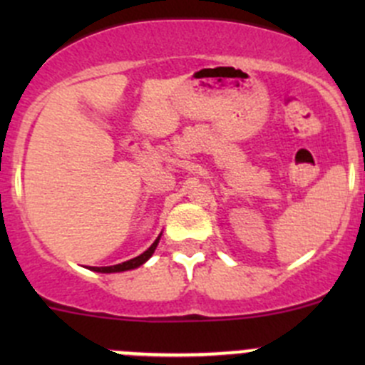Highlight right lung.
Wrapping results in <instances>:
<instances>
[{"mask_svg":"<svg viewBox=\"0 0 365 365\" xmlns=\"http://www.w3.org/2000/svg\"><path fill=\"white\" fill-rule=\"evenodd\" d=\"M160 237H162V233L159 235V237H157V240L153 242V244L150 245V247L146 249L145 252L139 254L138 257H132V259L123 261V263H120V264H113V267H90V270H93V272H101V274H114V272H127V270H134V268L141 267L143 263H146V261H148L150 257H152V254L155 252L157 245H159Z\"/></svg>","mask_w":365,"mask_h":365,"instance_id":"obj_1","label":"right lung"}]
</instances>
